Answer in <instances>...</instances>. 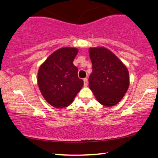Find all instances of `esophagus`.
<instances>
[{"instance_id": "esophagus-1", "label": "esophagus", "mask_w": 158, "mask_h": 158, "mask_svg": "<svg viewBox=\"0 0 158 158\" xmlns=\"http://www.w3.org/2000/svg\"><path fill=\"white\" fill-rule=\"evenodd\" d=\"M87 85H88L87 79V78H85V79H84V86H85V87H87Z\"/></svg>"}]
</instances>
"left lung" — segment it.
<instances>
[{
  "label": "left lung",
  "instance_id": "left-lung-1",
  "mask_svg": "<svg viewBox=\"0 0 158 158\" xmlns=\"http://www.w3.org/2000/svg\"><path fill=\"white\" fill-rule=\"evenodd\" d=\"M92 72L89 77V89L102 106H115L122 100L129 86L127 66L110 50L90 48Z\"/></svg>",
  "mask_w": 158,
  "mask_h": 158
}]
</instances>
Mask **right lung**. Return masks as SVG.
<instances>
[{
  "instance_id": "right-lung-1",
  "label": "right lung",
  "mask_w": 158,
  "mask_h": 158,
  "mask_svg": "<svg viewBox=\"0 0 158 158\" xmlns=\"http://www.w3.org/2000/svg\"><path fill=\"white\" fill-rule=\"evenodd\" d=\"M76 48H61L48 56L37 73L39 89L45 100L56 108L69 106L84 85L73 61Z\"/></svg>"
}]
</instances>
